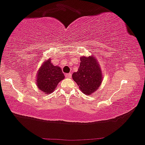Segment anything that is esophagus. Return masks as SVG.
Masks as SVG:
<instances>
[{"label":"esophagus","instance_id":"1","mask_svg":"<svg viewBox=\"0 0 145 145\" xmlns=\"http://www.w3.org/2000/svg\"><path fill=\"white\" fill-rule=\"evenodd\" d=\"M71 75H72V74H71V73H68V74H66V77H68V78H71Z\"/></svg>","mask_w":145,"mask_h":145}]
</instances>
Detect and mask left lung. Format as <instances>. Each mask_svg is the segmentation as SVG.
Listing matches in <instances>:
<instances>
[{"mask_svg":"<svg viewBox=\"0 0 145 145\" xmlns=\"http://www.w3.org/2000/svg\"><path fill=\"white\" fill-rule=\"evenodd\" d=\"M78 71L72 74V79L84 94L91 95L97 91L102 82V74L95 57L80 58Z\"/></svg>","mask_w":145,"mask_h":145,"instance_id":"8db88e82","label":"left lung"}]
</instances>
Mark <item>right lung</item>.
<instances>
[{
    "instance_id": "right-lung-1",
    "label": "right lung",
    "mask_w": 145,
    "mask_h": 145,
    "mask_svg": "<svg viewBox=\"0 0 145 145\" xmlns=\"http://www.w3.org/2000/svg\"><path fill=\"white\" fill-rule=\"evenodd\" d=\"M64 78L61 69L50 63V59L44 62L37 74V86L46 94L52 93L59 82Z\"/></svg>"
}]
</instances>
